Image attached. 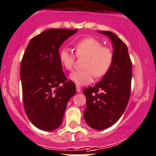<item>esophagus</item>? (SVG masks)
<instances>
[{
	"label": "esophagus",
	"mask_w": 156,
	"mask_h": 156,
	"mask_svg": "<svg viewBox=\"0 0 156 156\" xmlns=\"http://www.w3.org/2000/svg\"><path fill=\"white\" fill-rule=\"evenodd\" d=\"M76 91L77 92H81V88H80V86H78V85L76 86Z\"/></svg>",
	"instance_id": "obj_1"
}]
</instances>
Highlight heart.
I'll use <instances>...</instances> for the list:
<instances>
[{"mask_svg":"<svg viewBox=\"0 0 156 156\" xmlns=\"http://www.w3.org/2000/svg\"><path fill=\"white\" fill-rule=\"evenodd\" d=\"M75 53L77 57H85L83 71H74L70 75L71 81L77 85H83L90 84L93 81L94 75L101 78L108 73L113 62V52L102 43L94 37H86L75 44ZM75 55L67 48L61 49L59 59L61 63L67 70L74 68Z\"/></svg>","mask_w":156,"mask_h":156,"instance_id":"obj_1","label":"heart"}]
</instances>
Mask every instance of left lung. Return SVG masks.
I'll use <instances>...</instances> for the list:
<instances>
[{
	"instance_id": "8db88e82",
	"label": "left lung",
	"mask_w": 156,
	"mask_h": 156,
	"mask_svg": "<svg viewBox=\"0 0 156 156\" xmlns=\"http://www.w3.org/2000/svg\"><path fill=\"white\" fill-rule=\"evenodd\" d=\"M98 31L111 39L113 62L99 82L83 91L86 97L84 118L91 128L103 130L117 122L126 110L130 98L132 69L126 44L112 32Z\"/></svg>"
}]
</instances>
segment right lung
Returning <instances> with one entry per match:
<instances>
[{
	"mask_svg": "<svg viewBox=\"0 0 156 156\" xmlns=\"http://www.w3.org/2000/svg\"><path fill=\"white\" fill-rule=\"evenodd\" d=\"M78 29L51 28L29 41L23 55L20 77L23 102L31 123L44 131L62 125L67 104L76 93L67 81L59 59V48Z\"/></svg>",
	"mask_w": 156,
	"mask_h": 156,
	"instance_id": "obj_1",
	"label": "right lung"
}]
</instances>
